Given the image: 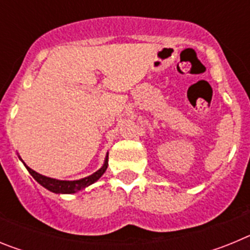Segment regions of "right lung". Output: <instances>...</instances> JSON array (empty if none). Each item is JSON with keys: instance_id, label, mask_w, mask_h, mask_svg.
Listing matches in <instances>:
<instances>
[{"instance_id": "1", "label": "right lung", "mask_w": 250, "mask_h": 250, "mask_svg": "<svg viewBox=\"0 0 250 250\" xmlns=\"http://www.w3.org/2000/svg\"><path fill=\"white\" fill-rule=\"evenodd\" d=\"M107 161H109V152L106 154L103 167H101L98 171H95L94 174L86 176V178L79 179V180H59V179L48 178V176L42 175V174H39L37 171L32 170L30 167H27L23 161H22V163H23V165L26 167V169L28 170V173L34 176L35 180H36L40 185H42L43 188H46L47 190L56 194H74V193H77V191L83 190V189L87 188L89 185L94 184L95 182H98L99 179L104 175L106 169H107V165H109L107 164Z\"/></svg>"}]
</instances>
